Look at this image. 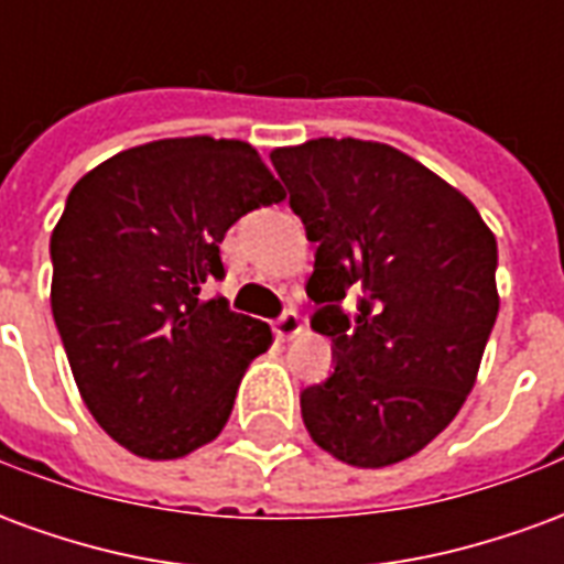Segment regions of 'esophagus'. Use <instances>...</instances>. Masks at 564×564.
Here are the masks:
<instances>
[{
  "mask_svg": "<svg viewBox=\"0 0 564 564\" xmlns=\"http://www.w3.org/2000/svg\"><path fill=\"white\" fill-rule=\"evenodd\" d=\"M302 329H305V326H302V317L295 314L293 307H290V311H283L281 317L274 319V335H278L281 341H290V338H295Z\"/></svg>",
  "mask_w": 564,
  "mask_h": 564,
  "instance_id": "obj_1",
  "label": "esophagus"
}]
</instances>
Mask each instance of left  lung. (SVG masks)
Returning <instances> with one entry per match:
<instances>
[{
    "instance_id": "left-lung-1",
    "label": "left lung",
    "mask_w": 564,
    "mask_h": 564,
    "mask_svg": "<svg viewBox=\"0 0 564 564\" xmlns=\"http://www.w3.org/2000/svg\"><path fill=\"white\" fill-rule=\"evenodd\" d=\"M271 162L317 245L311 326L335 354L302 392V420L335 459L395 465L453 423L477 380L498 317L496 235L456 186L380 141L311 139Z\"/></svg>"
}]
</instances>
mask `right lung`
Returning <instances> with one entry per match:
<instances>
[{
  "mask_svg": "<svg viewBox=\"0 0 564 564\" xmlns=\"http://www.w3.org/2000/svg\"><path fill=\"white\" fill-rule=\"evenodd\" d=\"M286 189L238 139L120 150L72 186L51 235V307L93 420L141 459H181L220 435L262 319L205 299L238 217Z\"/></svg>",
  "mask_w": 564,
  "mask_h": 564,
  "instance_id": "right-lung-1",
  "label": "right lung"
}]
</instances>
